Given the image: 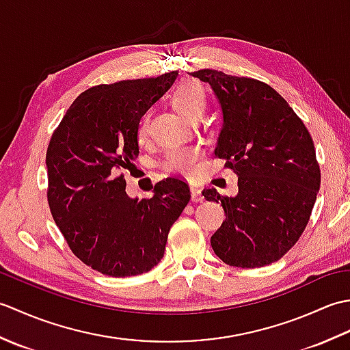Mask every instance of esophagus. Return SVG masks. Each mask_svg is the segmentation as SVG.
I'll return each mask as SVG.
<instances>
[{"label":"esophagus","mask_w":350,"mask_h":350,"mask_svg":"<svg viewBox=\"0 0 350 350\" xmlns=\"http://www.w3.org/2000/svg\"><path fill=\"white\" fill-rule=\"evenodd\" d=\"M191 200L194 203H202L204 197L202 194V189H200L198 187H191Z\"/></svg>","instance_id":"esophagus-1"}]
</instances>
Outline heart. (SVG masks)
Here are the masks:
<instances>
[{
  "mask_svg": "<svg viewBox=\"0 0 350 350\" xmlns=\"http://www.w3.org/2000/svg\"><path fill=\"white\" fill-rule=\"evenodd\" d=\"M173 105L183 117H189L196 113H203L206 105V94L203 87L196 81H183L176 88L173 94ZM148 117L143 116L138 123V137L143 138L147 133ZM202 161V150L197 146H174L165 153L162 159L163 168L173 173H179L185 176L194 174L200 167Z\"/></svg>",
  "mask_w": 350,
  "mask_h": 350,
  "instance_id": "heart-1",
  "label": "heart"
}]
</instances>
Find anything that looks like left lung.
Instances as JSON below:
<instances>
[{
    "instance_id": "1",
    "label": "left lung",
    "mask_w": 350,
    "mask_h": 350,
    "mask_svg": "<svg viewBox=\"0 0 350 350\" xmlns=\"http://www.w3.org/2000/svg\"><path fill=\"white\" fill-rule=\"evenodd\" d=\"M192 77L211 85L222 111L215 156L237 176L239 192L222 197L226 221L211 243L222 262L260 267L277 262L299 239L321 188V170L306 124L262 81L202 69Z\"/></svg>"
}]
</instances>
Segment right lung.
Segmentation results:
<instances>
[{
    "label": "right lung",
    "instance_id": "right-lung-1",
    "mask_svg": "<svg viewBox=\"0 0 350 350\" xmlns=\"http://www.w3.org/2000/svg\"><path fill=\"white\" fill-rule=\"evenodd\" d=\"M179 73L102 84L81 93L52 133L48 203L72 252L109 277L161 262L168 232L189 203L188 185L168 177L150 198L126 194L123 171L138 158V123Z\"/></svg>",
    "mask_w": 350,
    "mask_h": 350
}]
</instances>
